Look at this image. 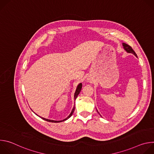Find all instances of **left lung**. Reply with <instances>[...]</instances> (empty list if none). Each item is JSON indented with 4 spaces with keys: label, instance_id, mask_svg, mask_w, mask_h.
I'll use <instances>...</instances> for the list:
<instances>
[{
    "label": "left lung",
    "instance_id": "obj_1",
    "mask_svg": "<svg viewBox=\"0 0 154 154\" xmlns=\"http://www.w3.org/2000/svg\"><path fill=\"white\" fill-rule=\"evenodd\" d=\"M122 46H123V47H124V50H125L127 52L130 53V54H133L134 55H135L137 57V55L136 53H135V51L133 50V49L131 48V46H130L129 45H127V44H125V43H122Z\"/></svg>",
    "mask_w": 154,
    "mask_h": 154
}]
</instances>
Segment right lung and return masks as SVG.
Returning a JSON list of instances; mask_svg holds the SVG:
<instances>
[{"instance_id":"right-lung-1","label":"right lung","mask_w":154,"mask_h":154,"mask_svg":"<svg viewBox=\"0 0 154 154\" xmlns=\"http://www.w3.org/2000/svg\"><path fill=\"white\" fill-rule=\"evenodd\" d=\"M82 88V84L80 83H79V84L78 85V86H77V88H76V90H75V94H74V100H75V99H76L77 96L79 94V93H80V91H81ZM74 109H75V105H74V106L73 107V109H72V110L71 114H70L66 118L63 119V120H61V121H54V120L48 119L44 118H42V117H40V118H42V119H44V120H45V121H48V122H60L64 121H66V120H67L68 119H69V118L72 116V115L73 114V113H74Z\"/></svg>"}]
</instances>
